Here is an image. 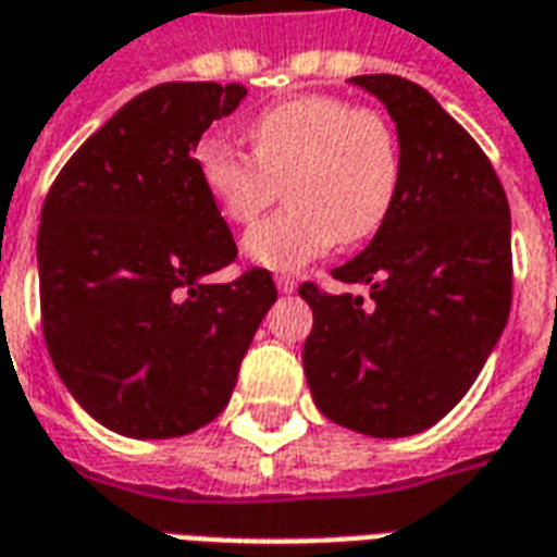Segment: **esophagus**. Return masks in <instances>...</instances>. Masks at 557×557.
<instances>
[{
	"instance_id": "esophagus-1",
	"label": "esophagus",
	"mask_w": 557,
	"mask_h": 557,
	"mask_svg": "<svg viewBox=\"0 0 557 557\" xmlns=\"http://www.w3.org/2000/svg\"><path fill=\"white\" fill-rule=\"evenodd\" d=\"M274 283H277V289L283 292V295H292V292L298 289V280L289 277V274H277V277H274Z\"/></svg>"
}]
</instances>
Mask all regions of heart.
I'll return each mask as SVG.
<instances>
[{
  "instance_id": "b5f03b06",
  "label": "heart",
  "mask_w": 557,
  "mask_h": 557,
  "mask_svg": "<svg viewBox=\"0 0 557 557\" xmlns=\"http://www.w3.org/2000/svg\"><path fill=\"white\" fill-rule=\"evenodd\" d=\"M250 151L208 137L196 172L220 218L253 223L286 184L289 206L247 232L259 265L295 271L337 242L361 244L385 226L403 182L394 125L370 107L334 95H298L247 125Z\"/></svg>"
}]
</instances>
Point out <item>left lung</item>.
I'll return each instance as SVG.
<instances>
[{
	"label": "left lung",
	"mask_w": 557,
	"mask_h": 557,
	"mask_svg": "<svg viewBox=\"0 0 557 557\" xmlns=\"http://www.w3.org/2000/svg\"><path fill=\"white\" fill-rule=\"evenodd\" d=\"M397 122L403 182L367 250L331 274L370 301L301 283L313 307L304 373L327 420L373 438L454 409L502 337L513 298L510 206L483 148L418 83L351 77Z\"/></svg>",
	"instance_id": "left-lung-1"
}]
</instances>
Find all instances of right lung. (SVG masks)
<instances>
[{"label":"right lung","mask_w":557,"mask_h":557,"mask_svg":"<svg viewBox=\"0 0 557 557\" xmlns=\"http://www.w3.org/2000/svg\"><path fill=\"white\" fill-rule=\"evenodd\" d=\"M242 83H160L71 154L38 230L41 327L65 387L107 430L175 438L226 409L262 315L265 268L206 283L238 247L196 172Z\"/></svg>","instance_id":"obj_1"}]
</instances>
